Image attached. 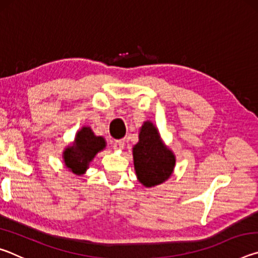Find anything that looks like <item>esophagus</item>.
Segmentation results:
<instances>
[{"label":"esophagus","mask_w":258,"mask_h":258,"mask_svg":"<svg viewBox=\"0 0 258 258\" xmlns=\"http://www.w3.org/2000/svg\"><path fill=\"white\" fill-rule=\"evenodd\" d=\"M124 145H125L124 140H116V141H113V149L123 150Z\"/></svg>","instance_id":"obj_1"}]
</instances>
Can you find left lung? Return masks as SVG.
<instances>
[{"instance_id": "1", "label": "left lung", "mask_w": 258, "mask_h": 258, "mask_svg": "<svg viewBox=\"0 0 258 258\" xmlns=\"http://www.w3.org/2000/svg\"><path fill=\"white\" fill-rule=\"evenodd\" d=\"M134 167L139 181L146 186H155L172 175L175 157L166 148L158 131L150 121L142 125L139 142L133 148Z\"/></svg>"}]
</instances>
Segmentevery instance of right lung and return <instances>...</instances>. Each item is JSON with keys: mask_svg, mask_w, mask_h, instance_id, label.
<instances>
[{"mask_svg": "<svg viewBox=\"0 0 258 258\" xmlns=\"http://www.w3.org/2000/svg\"><path fill=\"white\" fill-rule=\"evenodd\" d=\"M106 147V141L101 137H95L90 127H83L77 133L75 142L63 152L64 164L75 174H83L87 165L94 158L95 154Z\"/></svg>", "mask_w": 258, "mask_h": 258, "instance_id": "1", "label": "right lung"}]
</instances>
